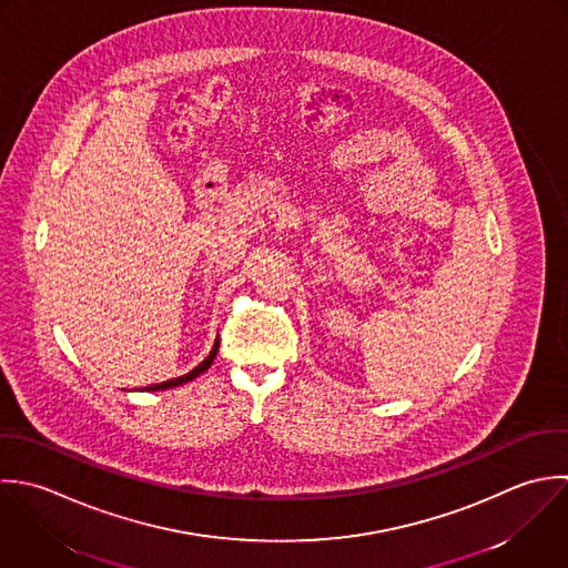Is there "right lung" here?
<instances>
[{
	"mask_svg": "<svg viewBox=\"0 0 568 568\" xmlns=\"http://www.w3.org/2000/svg\"><path fill=\"white\" fill-rule=\"evenodd\" d=\"M216 352H219V338H216V343H214V347H212V352H210V356L201 363V365H196L190 374H185V376H179V378H172V381H165V383H161V385H150V387H145V389H168V387H176V385H183V383H187V381H192V378H196L199 374H203L210 365H212V361H214V356H216Z\"/></svg>",
	"mask_w": 568,
	"mask_h": 568,
	"instance_id": "add662e5",
	"label": "right lung"
}]
</instances>
